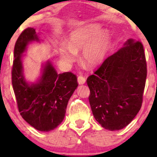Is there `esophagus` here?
Here are the masks:
<instances>
[{"instance_id": "obj_1", "label": "esophagus", "mask_w": 157, "mask_h": 157, "mask_svg": "<svg viewBox=\"0 0 157 157\" xmlns=\"http://www.w3.org/2000/svg\"><path fill=\"white\" fill-rule=\"evenodd\" d=\"M85 82H86L85 77L81 76V75L78 77V83L79 84H83V83H85Z\"/></svg>"}]
</instances>
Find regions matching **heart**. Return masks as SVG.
I'll list each match as a JSON object with an SVG mask.
<instances>
[{"mask_svg":"<svg viewBox=\"0 0 157 157\" xmlns=\"http://www.w3.org/2000/svg\"><path fill=\"white\" fill-rule=\"evenodd\" d=\"M111 38L107 31H100V26L92 24L76 30L68 38V46L59 48V55L66 63H71L76 59V53L83 50L82 59L89 66L102 62L110 46Z\"/></svg>","mask_w":157,"mask_h":157,"instance_id":"obj_1","label":"heart"}]
</instances>
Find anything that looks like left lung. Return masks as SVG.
Returning a JSON list of instances; mask_svg holds the SVG:
<instances>
[{"label": "left lung", "instance_id": "1", "mask_svg": "<svg viewBox=\"0 0 157 157\" xmlns=\"http://www.w3.org/2000/svg\"><path fill=\"white\" fill-rule=\"evenodd\" d=\"M147 68L141 42L129 39L88 77L92 113L106 129L126 127L140 110Z\"/></svg>", "mask_w": 157, "mask_h": 157}]
</instances>
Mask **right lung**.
Segmentation results:
<instances>
[{
	"label": "right lung",
	"mask_w": 157,
	"mask_h": 157,
	"mask_svg": "<svg viewBox=\"0 0 157 157\" xmlns=\"http://www.w3.org/2000/svg\"><path fill=\"white\" fill-rule=\"evenodd\" d=\"M33 40H39L33 28L25 29L16 40L12 85L23 119L36 129L49 132L63 120L68 100L78 86V81L71 72L58 74L52 64L47 61L38 82L28 83L23 76L21 59L28 44Z\"/></svg>",
	"instance_id": "right-lung-1"
}]
</instances>
